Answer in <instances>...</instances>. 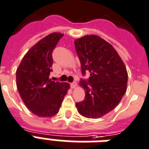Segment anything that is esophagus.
I'll use <instances>...</instances> for the list:
<instances>
[{
    "label": "esophagus",
    "mask_w": 149,
    "mask_h": 149,
    "mask_svg": "<svg viewBox=\"0 0 149 149\" xmlns=\"http://www.w3.org/2000/svg\"><path fill=\"white\" fill-rule=\"evenodd\" d=\"M77 84L76 82L71 83V84H70V86H71V87H72V89H74V88H76V87H77Z\"/></svg>",
    "instance_id": "esophagus-1"
}]
</instances>
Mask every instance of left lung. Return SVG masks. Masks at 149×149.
<instances>
[{
	"instance_id": "obj_1",
	"label": "left lung",
	"mask_w": 149,
	"mask_h": 149,
	"mask_svg": "<svg viewBox=\"0 0 149 149\" xmlns=\"http://www.w3.org/2000/svg\"><path fill=\"white\" fill-rule=\"evenodd\" d=\"M74 43L81 72L90 73L89 79L79 82L85 98L76 106L83 116L97 119L114 109L125 95L127 68L115 48L99 36L86 35Z\"/></svg>"
}]
</instances>
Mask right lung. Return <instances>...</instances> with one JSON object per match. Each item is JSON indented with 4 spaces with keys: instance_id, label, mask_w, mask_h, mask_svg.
Instances as JSON below:
<instances>
[{
    "instance_id": "add662e5",
    "label": "right lung",
    "mask_w": 149,
    "mask_h": 149,
    "mask_svg": "<svg viewBox=\"0 0 149 149\" xmlns=\"http://www.w3.org/2000/svg\"><path fill=\"white\" fill-rule=\"evenodd\" d=\"M63 36L52 33L27 52L16 70L19 95L28 109L40 117H52L59 111L70 84L49 79L52 52Z\"/></svg>"
}]
</instances>
